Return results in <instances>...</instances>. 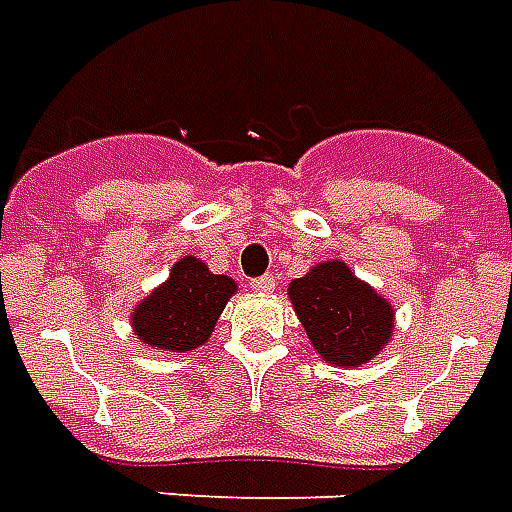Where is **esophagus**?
Listing matches in <instances>:
<instances>
[{"label": "esophagus", "instance_id": "esophagus-1", "mask_svg": "<svg viewBox=\"0 0 512 512\" xmlns=\"http://www.w3.org/2000/svg\"><path fill=\"white\" fill-rule=\"evenodd\" d=\"M251 288L256 291V294H270V291L278 288V280L272 278V275H261V278L251 280Z\"/></svg>", "mask_w": 512, "mask_h": 512}]
</instances>
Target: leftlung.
I'll return each instance as SVG.
<instances>
[{"label": "left lung", "instance_id": "left-lung-1", "mask_svg": "<svg viewBox=\"0 0 512 512\" xmlns=\"http://www.w3.org/2000/svg\"><path fill=\"white\" fill-rule=\"evenodd\" d=\"M288 299L315 353L332 367H361L394 337L397 313L343 259L318 261L288 283Z\"/></svg>", "mask_w": 512, "mask_h": 512}]
</instances>
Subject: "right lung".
<instances>
[{
  "instance_id": "right-lung-1",
  "label": "right lung",
  "mask_w": 512,
  "mask_h": 512,
  "mask_svg": "<svg viewBox=\"0 0 512 512\" xmlns=\"http://www.w3.org/2000/svg\"><path fill=\"white\" fill-rule=\"evenodd\" d=\"M237 294V280L213 275L205 261L183 256L169 278L132 310L137 340L161 353H191L210 340L226 302Z\"/></svg>"
}]
</instances>
